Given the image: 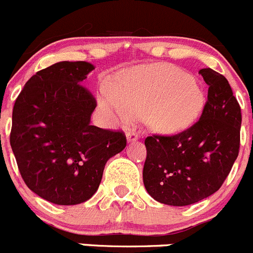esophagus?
Segmentation results:
<instances>
[{"mask_svg":"<svg viewBox=\"0 0 253 253\" xmlns=\"http://www.w3.org/2000/svg\"><path fill=\"white\" fill-rule=\"evenodd\" d=\"M126 137H127V141H128V142H136V141L138 140V134L136 133L134 131H129V132H127Z\"/></svg>","mask_w":253,"mask_h":253,"instance_id":"obj_1","label":"esophagus"}]
</instances>
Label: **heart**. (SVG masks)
Segmentation results:
<instances>
[{"label": "heart", "mask_w": 253, "mask_h": 253, "mask_svg": "<svg viewBox=\"0 0 253 253\" xmlns=\"http://www.w3.org/2000/svg\"><path fill=\"white\" fill-rule=\"evenodd\" d=\"M98 100L116 121L126 122L131 113H141L152 131L176 134L197 122L206 94L198 80L181 68L153 63L124 71L115 86L101 87Z\"/></svg>", "instance_id": "1"}]
</instances>
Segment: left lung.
Wrapping results in <instances>:
<instances>
[{
	"mask_svg": "<svg viewBox=\"0 0 253 253\" xmlns=\"http://www.w3.org/2000/svg\"><path fill=\"white\" fill-rule=\"evenodd\" d=\"M209 86L197 122L174 136L145 140L143 185L156 201L188 206L213 195L230 173L240 150L241 107L225 76L200 70Z\"/></svg>",
	"mask_w": 253,
	"mask_h": 253,
	"instance_id": "left-lung-1",
	"label": "left lung"
}]
</instances>
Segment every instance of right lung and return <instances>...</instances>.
Wrapping results in <instances>:
<instances>
[{
    "label": "right lung",
    "mask_w": 253,
    "mask_h": 253,
    "mask_svg": "<svg viewBox=\"0 0 253 253\" xmlns=\"http://www.w3.org/2000/svg\"><path fill=\"white\" fill-rule=\"evenodd\" d=\"M94 66L62 61L26 82L13 106L9 142L23 181L55 205L87 201L105 165L126 147L124 132L92 126L96 101L84 87Z\"/></svg>",
    "instance_id": "1"
}]
</instances>
